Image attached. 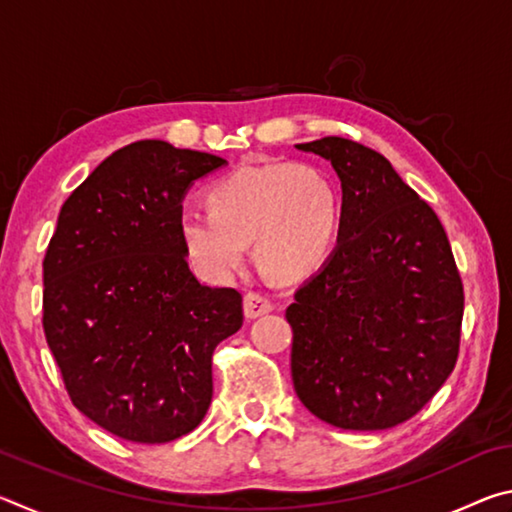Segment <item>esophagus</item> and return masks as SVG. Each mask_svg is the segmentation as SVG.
<instances>
[{"instance_id": "1", "label": "esophagus", "mask_w": 512, "mask_h": 512, "mask_svg": "<svg viewBox=\"0 0 512 512\" xmlns=\"http://www.w3.org/2000/svg\"><path fill=\"white\" fill-rule=\"evenodd\" d=\"M273 311V300L262 291H248L244 296V314L246 318H259Z\"/></svg>"}]
</instances>
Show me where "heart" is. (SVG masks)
<instances>
[{
	"mask_svg": "<svg viewBox=\"0 0 512 512\" xmlns=\"http://www.w3.org/2000/svg\"><path fill=\"white\" fill-rule=\"evenodd\" d=\"M205 201L180 212L178 232L187 257L212 280L244 266L250 241L268 275L302 280L325 262L339 232V189L314 164L246 162L212 180Z\"/></svg>",
	"mask_w": 512,
	"mask_h": 512,
	"instance_id": "heart-1",
	"label": "heart"
}]
</instances>
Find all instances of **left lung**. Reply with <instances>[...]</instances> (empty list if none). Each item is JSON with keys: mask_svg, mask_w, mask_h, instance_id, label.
I'll return each mask as SVG.
<instances>
[{"mask_svg": "<svg viewBox=\"0 0 512 512\" xmlns=\"http://www.w3.org/2000/svg\"><path fill=\"white\" fill-rule=\"evenodd\" d=\"M341 178L339 244L287 309L291 377L327 424L411 420L452 375L463 282L445 228L384 155L345 137L298 144Z\"/></svg>", "mask_w": 512, "mask_h": 512, "instance_id": "8db88e82", "label": "left lung"}]
</instances>
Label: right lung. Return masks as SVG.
Here are the masks:
<instances>
[{"instance_id": "obj_1", "label": "right lung", "mask_w": 512, "mask_h": 512, "mask_svg": "<svg viewBox=\"0 0 512 512\" xmlns=\"http://www.w3.org/2000/svg\"><path fill=\"white\" fill-rule=\"evenodd\" d=\"M223 158L124 146L60 207L42 262V327L72 404L131 443H171L212 402V354L244 323L237 289L189 271L178 216Z\"/></svg>"}]
</instances>
